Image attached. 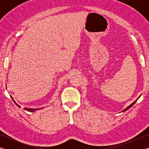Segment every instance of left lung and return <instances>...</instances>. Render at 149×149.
<instances>
[{
	"mask_svg": "<svg viewBox=\"0 0 149 149\" xmlns=\"http://www.w3.org/2000/svg\"><path fill=\"white\" fill-rule=\"evenodd\" d=\"M135 102H133L132 104H131V105H130V106H129V107H127V108H126L125 110H123L122 111V112H125V111H126V110H127L128 109H129V108H131V107H132V106H133V104H135Z\"/></svg>",
	"mask_w": 149,
	"mask_h": 149,
	"instance_id": "obj_1",
	"label": "left lung"
}]
</instances>
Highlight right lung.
I'll use <instances>...</instances> for the list:
<instances>
[{
  "mask_svg": "<svg viewBox=\"0 0 149 149\" xmlns=\"http://www.w3.org/2000/svg\"><path fill=\"white\" fill-rule=\"evenodd\" d=\"M11 98H12V100H13V101L14 102V103H15V104H16L17 106V107H20V106H19L18 104H17V103L16 102H15L14 101V100L13 99V98H12V97H11ZM42 108H38V109H33V108H24V109L25 110H27V111H29V112H34V111H35V110H39V109H42Z\"/></svg>",
  "mask_w": 149,
  "mask_h": 149,
  "instance_id": "obj_1",
  "label": "right lung"
}]
</instances>
